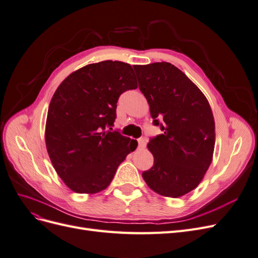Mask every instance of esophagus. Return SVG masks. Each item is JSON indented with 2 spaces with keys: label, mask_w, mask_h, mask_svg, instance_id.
<instances>
[{
  "label": "esophagus",
  "mask_w": 258,
  "mask_h": 258,
  "mask_svg": "<svg viewBox=\"0 0 258 258\" xmlns=\"http://www.w3.org/2000/svg\"><path fill=\"white\" fill-rule=\"evenodd\" d=\"M138 144H139V148L145 147V145H146L145 140H144V139H139V140H138Z\"/></svg>",
  "instance_id": "obj_1"
}]
</instances>
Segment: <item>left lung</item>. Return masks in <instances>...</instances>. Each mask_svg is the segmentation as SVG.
I'll list each match as a JSON object with an SVG mask.
<instances>
[{
  "mask_svg": "<svg viewBox=\"0 0 258 258\" xmlns=\"http://www.w3.org/2000/svg\"><path fill=\"white\" fill-rule=\"evenodd\" d=\"M154 124L163 134L147 148L154 166L142 176L152 190L178 198L201 183L213 159L215 122L209 101L181 70L169 62L134 66Z\"/></svg>",
  "mask_w": 258,
  "mask_h": 258,
  "instance_id": "8db88e82",
  "label": "left lung"
}]
</instances>
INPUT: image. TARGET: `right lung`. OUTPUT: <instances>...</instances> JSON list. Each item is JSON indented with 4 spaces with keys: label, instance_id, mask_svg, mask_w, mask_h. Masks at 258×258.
Instances as JSON below:
<instances>
[{
    "label": "right lung",
    "instance_id": "right-lung-1",
    "mask_svg": "<svg viewBox=\"0 0 258 258\" xmlns=\"http://www.w3.org/2000/svg\"><path fill=\"white\" fill-rule=\"evenodd\" d=\"M137 87L130 64L106 60L76 70L54 91L45 143L54 170L71 190L89 195L104 190L137 148V140L104 131L113 126L119 96Z\"/></svg>",
    "mask_w": 258,
    "mask_h": 258
}]
</instances>
